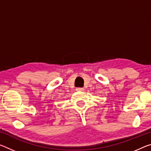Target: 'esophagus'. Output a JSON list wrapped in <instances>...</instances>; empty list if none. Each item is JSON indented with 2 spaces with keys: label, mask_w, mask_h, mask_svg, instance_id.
<instances>
[{
  "label": "esophagus",
  "mask_w": 151,
  "mask_h": 151,
  "mask_svg": "<svg viewBox=\"0 0 151 151\" xmlns=\"http://www.w3.org/2000/svg\"><path fill=\"white\" fill-rule=\"evenodd\" d=\"M76 91H84V88L78 87L76 88Z\"/></svg>",
  "instance_id": "obj_1"
}]
</instances>
